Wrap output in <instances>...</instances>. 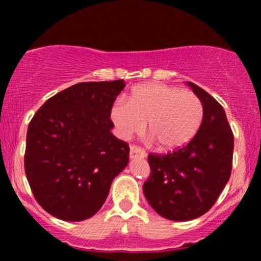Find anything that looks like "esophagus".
I'll return each mask as SVG.
<instances>
[{
    "label": "esophagus",
    "instance_id": "obj_1",
    "mask_svg": "<svg viewBox=\"0 0 261 261\" xmlns=\"http://www.w3.org/2000/svg\"><path fill=\"white\" fill-rule=\"evenodd\" d=\"M146 152L145 149L141 148L140 146L133 145L130 147V158H145Z\"/></svg>",
    "mask_w": 261,
    "mask_h": 261
}]
</instances>
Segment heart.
Here are the masks:
<instances>
[{"label":"heart","instance_id":"b5f03b06","mask_svg":"<svg viewBox=\"0 0 261 261\" xmlns=\"http://www.w3.org/2000/svg\"><path fill=\"white\" fill-rule=\"evenodd\" d=\"M110 118L122 139H130L145 127L163 149L188 145L203 119L202 101L194 92L151 82L131 91L126 100L113 104Z\"/></svg>","mask_w":261,"mask_h":261}]
</instances>
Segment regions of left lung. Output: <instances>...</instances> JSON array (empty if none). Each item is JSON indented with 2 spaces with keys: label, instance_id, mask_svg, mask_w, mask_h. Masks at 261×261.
Masks as SVG:
<instances>
[{
  "label": "left lung",
  "instance_id": "obj_1",
  "mask_svg": "<svg viewBox=\"0 0 261 261\" xmlns=\"http://www.w3.org/2000/svg\"><path fill=\"white\" fill-rule=\"evenodd\" d=\"M203 106L194 139L167 154H148L151 174L143 194L152 208L172 221H189L208 211L232 172L234 137L222 106L207 92L188 82Z\"/></svg>",
  "mask_w": 261,
  "mask_h": 261
}]
</instances>
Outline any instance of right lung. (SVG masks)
Here are the masks:
<instances>
[{"label": "right lung", "mask_w": 261, "mask_h": 261, "mask_svg": "<svg viewBox=\"0 0 261 261\" xmlns=\"http://www.w3.org/2000/svg\"><path fill=\"white\" fill-rule=\"evenodd\" d=\"M124 87L122 80L77 83L45 101L29 122L25 175L35 200L54 217H92L127 166L130 147L110 131V110Z\"/></svg>", "instance_id": "1"}]
</instances>
